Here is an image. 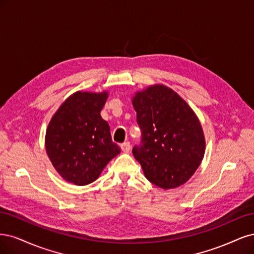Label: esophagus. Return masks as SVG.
<instances>
[{
    "label": "esophagus",
    "instance_id": "34e87169",
    "mask_svg": "<svg viewBox=\"0 0 254 254\" xmlns=\"http://www.w3.org/2000/svg\"><path fill=\"white\" fill-rule=\"evenodd\" d=\"M121 150H122V152L128 153L129 150H130V143H129V142L122 143V144H121Z\"/></svg>",
    "mask_w": 254,
    "mask_h": 254
}]
</instances>
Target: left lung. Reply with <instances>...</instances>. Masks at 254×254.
Wrapping results in <instances>:
<instances>
[{"label":"left lung","instance_id":"left-lung-1","mask_svg":"<svg viewBox=\"0 0 254 254\" xmlns=\"http://www.w3.org/2000/svg\"><path fill=\"white\" fill-rule=\"evenodd\" d=\"M141 128L133 155L144 176L163 190L186 184L198 169L206 140L198 117L173 89L154 84L132 98Z\"/></svg>","mask_w":254,"mask_h":254}]
</instances>
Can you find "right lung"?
Wrapping results in <instances>:
<instances>
[{
  "label": "right lung",
  "mask_w": 254,
  "mask_h": 254,
  "mask_svg": "<svg viewBox=\"0 0 254 254\" xmlns=\"http://www.w3.org/2000/svg\"><path fill=\"white\" fill-rule=\"evenodd\" d=\"M109 93L70 95L52 117L46 128L45 150L54 168L67 183L92 184L120 153L112 141L110 126L100 112Z\"/></svg>",
  "instance_id": "1"
}]
</instances>
